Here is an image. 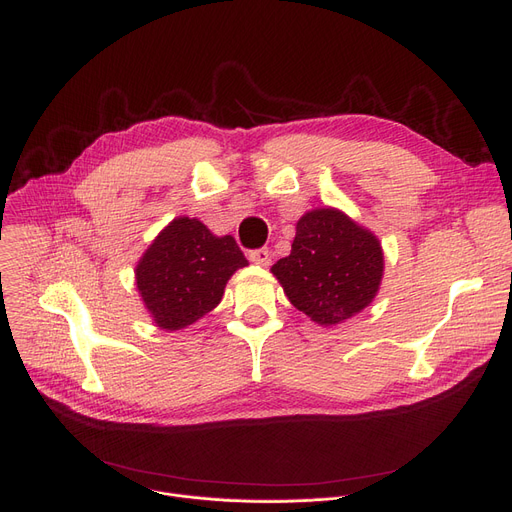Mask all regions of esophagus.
<instances>
[{
	"label": "esophagus",
	"instance_id": "1",
	"mask_svg": "<svg viewBox=\"0 0 512 512\" xmlns=\"http://www.w3.org/2000/svg\"><path fill=\"white\" fill-rule=\"evenodd\" d=\"M249 259L257 265H270L272 263V253L267 249H253V251H249Z\"/></svg>",
	"mask_w": 512,
	"mask_h": 512
}]
</instances>
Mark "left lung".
<instances>
[{
    "instance_id": "1",
    "label": "left lung",
    "mask_w": 512,
    "mask_h": 512,
    "mask_svg": "<svg viewBox=\"0 0 512 512\" xmlns=\"http://www.w3.org/2000/svg\"><path fill=\"white\" fill-rule=\"evenodd\" d=\"M290 303L321 326L365 309L380 288L378 238L336 209H315L297 224L292 251L272 267Z\"/></svg>"
}]
</instances>
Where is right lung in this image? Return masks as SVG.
<instances>
[{
    "instance_id": "add662e5",
    "label": "right lung",
    "mask_w": 512,
    "mask_h": 512,
    "mask_svg": "<svg viewBox=\"0 0 512 512\" xmlns=\"http://www.w3.org/2000/svg\"><path fill=\"white\" fill-rule=\"evenodd\" d=\"M247 257L232 236H213L199 220L178 218L137 265V288L159 328L180 330L209 313Z\"/></svg>"
}]
</instances>
